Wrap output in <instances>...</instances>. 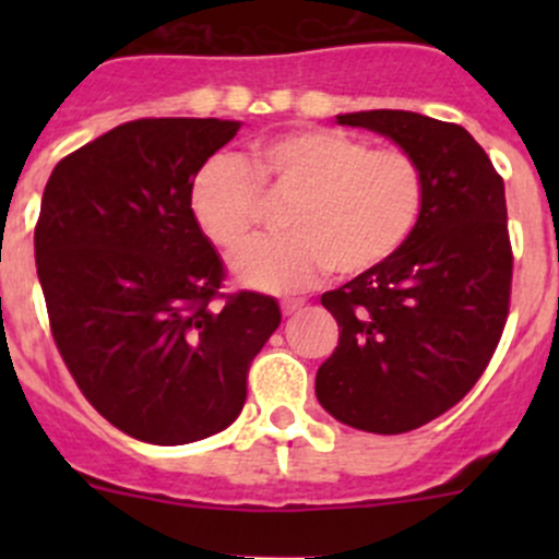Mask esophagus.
Wrapping results in <instances>:
<instances>
[{
	"mask_svg": "<svg viewBox=\"0 0 559 559\" xmlns=\"http://www.w3.org/2000/svg\"><path fill=\"white\" fill-rule=\"evenodd\" d=\"M302 306H306V302L297 300V297H292V300H281V311H284V316L297 313V311H300Z\"/></svg>",
	"mask_w": 559,
	"mask_h": 559,
	"instance_id": "1",
	"label": "esophagus"
}]
</instances>
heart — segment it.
Listing matches in <instances>:
<instances>
[{
    "instance_id": "1",
    "label": "heart",
    "mask_w": 559,
    "mask_h": 559,
    "mask_svg": "<svg viewBox=\"0 0 559 559\" xmlns=\"http://www.w3.org/2000/svg\"><path fill=\"white\" fill-rule=\"evenodd\" d=\"M264 197L292 202L284 218L292 235L248 248L233 270L253 289L300 292L326 270L348 278L389 262L419 227L427 180L405 148L306 127L257 140L251 173L229 156L205 162L189 207L202 235L233 257L257 235Z\"/></svg>"
}]
</instances>
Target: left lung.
Wrapping results in <instances>:
<instances>
[{"label":"left lung","instance_id":"left-lung-1","mask_svg":"<svg viewBox=\"0 0 559 559\" xmlns=\"http://www.w3.org/2000/svg\"><path fill=\"white\" fill-rule=\"evenodd\" d=\"M416 156L427 202L381 267L321 295L341 337L316 373L326 414L379 436L416 430L460 403L492 359L511 297L503 178L471 132L408 110L337 116Z\"/></svg>","mask_w":559,"mask_h":559}]
</instances>
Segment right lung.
<instances>
[{
    "instance_id": "1",
    "label": "right lung",
    "mask_w": 559,
    "mask_h": 559,
    "mask_svg": "<svg viewBox=\"0 0 559 559\" xmlns=\"http://www.w3.org/2000/svg\"><path fill=\"white\" fill-rule=\"evenodd\" d=\"M238 129L121 123L64 156L43 191L35 259L61 359L112 427L156 447L233 425L281 324L273 297L218 295L224 264L189 207L194 175Z\"/></svg>"
}]
</instances>
